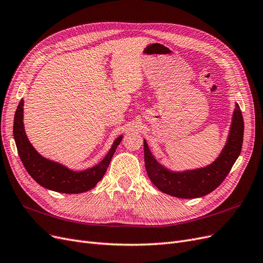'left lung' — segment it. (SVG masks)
Wrapping results in <instances>:
<instances>
[{
  "label": "left lung",
  "mask_w": 263,
  "mask_h": 263,
  "mask_svg": "<svg viewBox=\"0 0 263 263\" xmlns=\"http://www.w3.org/2000/svg\"><path fill=\"white\" fill-rule=\"evenodd\" d=\"M244 120L238 103L232 114L226 144L217 159L203 167L193 170L172 171L153 156L143 139L145 171L151 182L163 193L178 198H196L213 192L221 184L236 162L241 151Z\"/></svg>",
  "instance_id": "1"
}]
</instances>
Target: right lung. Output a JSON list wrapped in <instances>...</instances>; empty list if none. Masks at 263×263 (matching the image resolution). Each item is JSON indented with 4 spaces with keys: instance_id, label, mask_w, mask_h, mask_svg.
Segmentation results:
<instances>
[{
    "instance_id": "add662e5",
    "label": "right lung",
    "mask_w": 263,
    "mask_h": 263,
    "mask_svg": "<svg viewBox=\"0 0 263 263\" xmlns=\"http://www.w3.org/2000/svg\"><path fill=\"white\" fill-rule=\"evenodd\" d=\"M13 129L18 154L29 175L43 187L67 194L83 193L95 186L106 174L112 156L123 139V135L119 136L103 160L95 166L83 171H73L59 162L46 159L31 144L24 126V99L20 100L17 107Z\"/></svg>"
}]
</instances>
